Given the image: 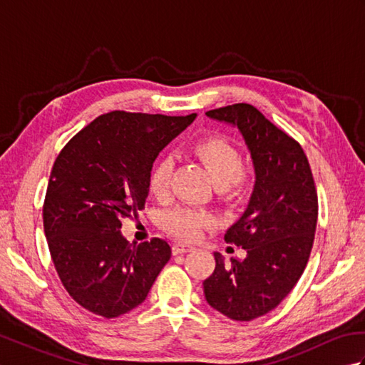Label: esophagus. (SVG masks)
Listing matches in <instances>:
<instances>
[{"label":"esophagus","instance_id":"34e87169","mask_svg":"<svg viewBox=\"0 0 365 365\" xmlns=\"http://www.w3.org/2000/svg\"><path fill=\"white\" fill-rule=\"evenodd\" d=\"M195 251V246L191 245H187V243H175L173 245V254L177 255V254H187V252H191Z\"/></svg>","mask_w":365,"mask_h":365}]
</instances>
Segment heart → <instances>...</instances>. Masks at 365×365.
<instances>
[{"label":"heart","mask_w":365,"mask_h":365,"mask_svg":"<svg viewBox=\"0 0 365 365\" xmlns=\"http://www.w3.org/2000/svg\"><path fill=\"white\" fill-rule=\"evenodd\" d=\"M191 153L205 168L221 199L232 200L245 195L250 185V173L242 166V155L237 147L226 138L210 136L200 139L191 147ZM173 166V160L161 158L152 168L149 188L155 197L166 196ZM210 221L212 218L205 213L191 208H177L165 216L163 226L177 238L195 240L199 237L202 226L210 224Z\"/></svg>","instance_id":"b5f03b06"}]
</instances>
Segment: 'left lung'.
<instances>
[{
  "label": "left lung",
  "instance_id": "obj_1",
  "mask_svg": "<svg viewBox=\"0 0 365 365\" xmlns=\"http://www.w3.org/2000/svg\"><path fill=\"white\" fill-rule=\"evenodd\" d=\"M205 115L240 131L255 182L245 212L224 235L246 250V257L226 263L213 252L216 267L204 281V294L215 311L250 322L273 311L306 268L319 215L315 183L301 145L257 108L237 103Z\"/></svg>",
  "mask_w": 365,
  "mask_h": 365
}]
</instances>
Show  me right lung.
Instances as JSON below:
<instances>
[{
  "instance_id": "right-lung-1",
  "label": "right lung",
  "mask_w": 365,
  "mask_h": 365,
  "mask_svg": "<svg viewBox=\"0 0 365 365\" xmlns=\"http://www.w3.org/2000/svg\"><path fill=\"white\" fill-rule=\"evenodd\" d=\"M195 119L108 113L54 161L43 204L46 243L61 282L89 312L113 319L138 307L170 259L165 240L130 243L120 229L145 205L153 161Z\"/></svg>"
}]
</instances>
